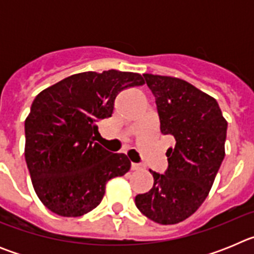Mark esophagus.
<instances>
[{
  "label": "esophagus",
  "mask_w": 254,
  "mask_h": 254,
  "mask_svg": "<svg viewBox=\"0 0 254 254\" xmlns=\"http://www.w3.org/2000/svg\"><path fill=\"white\" fill-rule=\"evenodd\" d=\"M131 169L132 170H142L143 169V165L140 163H132L131 164Z\"/></svg>",
  "instance_id": "1"
}]
</instances>
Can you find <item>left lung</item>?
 <instances>
[{
  "instance_id": "1",
  "label": "left lung",
  "mask_w": 254,
  "mask_h": 254,
  "mask_svg": "<svg viewBox=\"0 0 254 254\" xmlns=\"http://www.w3.org/2000/svg\"><path fill=\"white\" fill-rule=\"evenodd\" d=\"M155 96L160 131L176 138L164 174L150 170L154 186L136 196L146 217L163 225L181 223L202 205L225 156L228 123L212 96L181 78L145 73Z\"/></svg>"
}]
</instances>
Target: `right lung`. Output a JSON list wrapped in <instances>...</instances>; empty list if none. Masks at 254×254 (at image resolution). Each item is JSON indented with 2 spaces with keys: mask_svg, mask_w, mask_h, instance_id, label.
<instances>
[{
  "mask_svg": "<svg viewBox=\"0 0 254 254\" xmlns=\"http://www.w3.org/2000/svg\"><path fill=\"white\" fill-rule=\"evenodd\" d=\"M143 84L134 72L89 71L38 94L25 121V160L35 193L52 212L87 214L102 202L107 182L128 172L125 154L95 142L98 122L112 117L121 91Z\"/></svg>",
  "mask_w": 254,
  "mask_h": 254,
  "instance_id": "obj_1",
  "label": "right lung"
}]
</instances>
